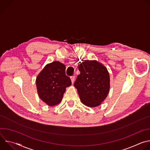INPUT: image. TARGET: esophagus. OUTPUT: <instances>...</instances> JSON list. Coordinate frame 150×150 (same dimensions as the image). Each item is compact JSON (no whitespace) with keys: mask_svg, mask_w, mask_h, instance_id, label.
I'll use <instances>...</instances> for the list:
<instances>
[{"mask_svg":"<svg viewBox=\"0 0 150 150\" xmlns=\"http://www.w3.org/2000/svg\"><path fill=\"white\" fill-rule=\"evenodd\" d=\"M71 81H72V83H74V81H75V76H72L71 77Z\"/></svg>","mask_w":150,"mask_h":150,"instance_id":"obj_1","label":"esophagus"}]
</instances>
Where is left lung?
<instances>
[{
  "mask_svg": "<svg viewBox=\"0 0 150 150\" xmlns=\"http://www.w3.org/2000/svg\"><path fill=\"white\" fill-rule=\"evenodd\" d=\"M78 75L74 83L81 102L94 108L101 104L110 90V76L107 68L96 60L80 62Z\"/></svg>",
  "mask_w": 150,
  "mask_h": 150,
  "instance_id": "left-lung-1",
  "label": "left lung"
}]
</instances>
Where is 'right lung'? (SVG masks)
<instances>
[{
    "label": "right lung",
    "instance_id": "1",
    "mask_svg": "<svg viewBox=\"0 0 150 150\" xmlns=\"http://www.w3.org/2000/svg\"><path fill=\"white\" fill-rule=\"evenodd\" d=\"M66 67L54 61L45 66L36 78V86L39 97L48 105L60 103L67 87L72 84L70 78L66 75Z\"/></svg>",
    "mask_w": 150,
    "mask_h": 150
}]
</instances>
